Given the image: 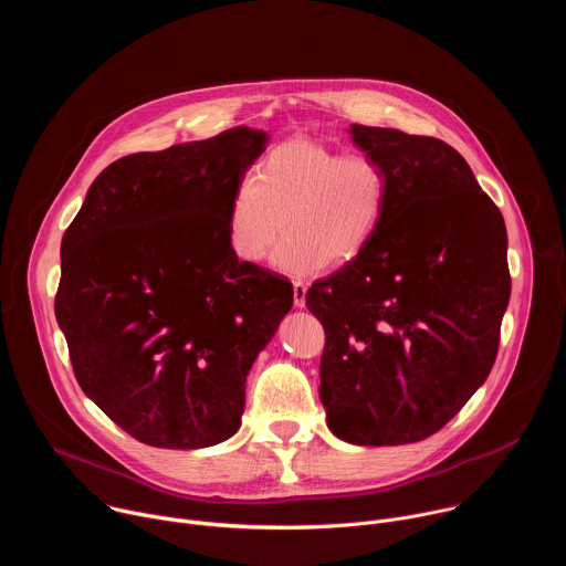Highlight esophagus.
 <instances>
[{"mask_svg":"<svg viewBox=\"0 0 566 566\" xmlns=\"http://www.w3.org/2000/svg\"><path fill=\"white\" fill-rule=\"evenodd\" d=\"M293 302L297 308L306 304V284L302 280H293Z\"/></svg>","mask_w":566,"mask_h":566,"instance_id":"1","label":"esophagus"}]
</instances>
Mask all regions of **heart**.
Segmentation results:
<instances>
[{"mask_svg":"<svg viewBox=\"0 0 566 566\" xmlns=\"http://www.w3.org/2000/svg\"><path fill=\"white\" fill-rule=\"evenodd\" d=\"M389 175L369 154L313 138H289L264 154L255 179L228 201L226 241L244 264H260L282 230L273 264L308 275L356 260L376 237L389 203Z\"/></svg>","mask_w":566,"mask_h":566,"instance_id":"1","label":"heart"}]
</instances>
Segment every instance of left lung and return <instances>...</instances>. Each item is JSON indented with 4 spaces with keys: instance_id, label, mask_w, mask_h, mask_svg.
<instances>
[{
    "instance_id": "left-lung-1",
    "label": "left lung",
    "mask_w": 566,
    "mask_h": 566,
    "mask_svg": "<svg viewBox=\"0 0 566 566\" xmlns=\"http://www.w3.org/2000/svg\"><path fill=\"white\" fill-rule=\"evenodd\" d=\"M352 136L391 190L371 244L306 293L325 329L319 400L345 441L417 443L493 369L511 297L506 226L448 143L365 125Z\"/></svg>"
}]
</instances>
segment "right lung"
I'll use <instances>...</instances> for the list:
<instances>
[{"label":"right lung","mask_w":566,"mask_h":566,"mask_svg":"<svg viewBox=\"0 0 566 566\" xmlns=\"http://www.w3.org/2000/svg\"><path fill=\"white\" fill-rule=\"evenodd\" d=\"M266 140L241 125L123 156L62 237L55 317L75 380L140 443L232 437L249 369L293 306L286 277L226 241L230 195Z\"/></svg>","instance_id":"1"}]
</instances>
